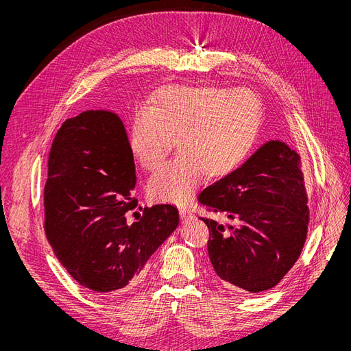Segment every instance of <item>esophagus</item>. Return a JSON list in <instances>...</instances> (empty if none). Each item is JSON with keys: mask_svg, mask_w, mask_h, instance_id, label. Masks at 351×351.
<instances>
[{"mask_svg": "<svg viewBox=\"0 0 351 351\" xmlns=\"http://www.w3.org/2000/svg\"><path fill=\"white\" fill-rule=\"evenodd\" d=\"M179 213H180V219L183 220V222H186V220L192 219V216H193L189 210H186V208H180Z\"/></svg>", "mask_w": 351, "mask_h": 351, "instance_id": "esophagus-1", "label": "esophagus"}]
</instances>
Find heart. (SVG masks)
Returning a JSON list of instances; mask_svg holds the SVG:
<instances>
[{
	"instance_id": "heart-1",
	"label": "heart",
	"mask_w": 351,
	"mask_h": 351,
	"mask_svg": "<svg viewBox=\"0 0 351 351\" xmlns=\"http://www.w3.org/2000/svg\"><path fill=\"white\" fill-rule=\"evenodd\" d=\"M261 115L259 99L243 88L172 86L154 106H138L129 142L142 168H158L173 138L179 152L152 175L147 193L180 205L205 176L216 180L230 175L250 152Z\"/></svg>"
}]
</instances>
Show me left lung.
Here are the masks:
<instances>
[{
	"instance_id": "8db88e82",
	"label": "left lung",
	"mask_w": 351,
	"mask_h": 351,
	"mask_svg": "<svg viewBox=\"0 0 351 351\" xmlns=\"http://www.w3.org/2000/svg\"><path fill=\"white\" fill-rule=\"evenodd\" d=\"M208 212V252L226 287L259 293L278 285L306 242L308 206L302 162L280 141H269L230 175L197 196Z\"/></svg>"
}]
</instances>
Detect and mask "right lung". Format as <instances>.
Listing matches in <instances>:
<instances>
[{"mask_svg":"<svg viewBox=\"0 0 351 351\" xmlns=\"http://www.w3.org/2000/svg\"><path fill=\"white\" fill-rule=\"evenodd\" d=\"M135 162L121 118L85 110L55 135L44 189L45 233L60 263L84 287L109 293L138 280L147 259L179 225L173 205L138 206Z\"/></svg>","mask_w":351,"mask_h":351,"instance_id":"1","label":"right lung"}]
</instances>
